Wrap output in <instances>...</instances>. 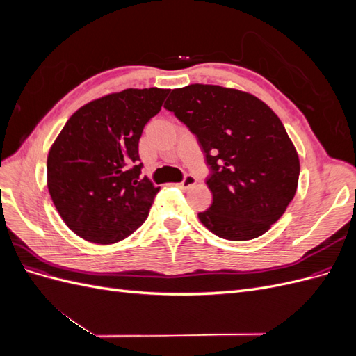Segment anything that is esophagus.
Masks as SVG:
<instances>
[{"label": "esophagus", "mask_w": 356, "mask_h": 356, "mask_svg": "<svg viewBox=\"0 0 356 356\" xmlns=\"http://www.w3.org/2000/svg\"><path fill=\"white\" fill-rule=\"evenodd\" d=\"M196 177L195 175H186L184 177V179H182V182H179V184H177L181 190H188L190 187H193V186H195L196 184Z\"/></svg>", "instance_id": "esophagus-1"}]
</instances>
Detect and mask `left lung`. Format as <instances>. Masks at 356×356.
I'll list each match as a JSON object with an SVG mask.
<instances>
[{"mask_svg": "<svg viewBox=\"0 0 356 356\" xmlns=\"http://www.w3.org/2000/svg\"><path fill=\"white\" fill-rule=\"evenodd\" d=\"M165 108L196 135L211 169L212 204L200 222L227 241L264 234L294 199L300 175L279 117L254 95L213 84L174 89Z\"/></svg>", "mask_w": 356, "mask_h": 356, "instance_id": "obj_1", "label": "left lung"}]
</instances>
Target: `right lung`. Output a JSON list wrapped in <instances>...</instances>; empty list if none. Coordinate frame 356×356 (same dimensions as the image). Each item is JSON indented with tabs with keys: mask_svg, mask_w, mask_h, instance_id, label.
Instances as JSON below:
<instances>
[{
	"mask_svg": "<svg viewBox=\"0 0 356 356\" xmlns=\"http://www.w3.org/2000/svg\"><path fill=\"white\" fill-rule=\"evenodd\" d=\"M169 89H126L83 105L47 156V187L81 239L120 242L147 220L160 187L141 177L138 144Z\"/></svg>",
	"mask_w": 356,
	"mask_h": 356,
	"instance_id": "1",
	"label": "right lung"
}]
</instances>
